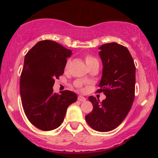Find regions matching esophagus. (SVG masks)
Here are the masks:
<instances>
[{
  "label": "esophagus",
  "mask_w": 158,
  "mask_h": 158,
  "mask_svg": "<svg viewBox=\"0 0 158 158\" xmlns=\"http://www.w3.org/2000/svg\"><path fill=\"white\" fill-rule=\"evenodd\" d=\"M77 99H78V101H81V102H84V101H86V98H85V97L82 96H79L78 98H77Z\"/></svg>",
  "instance_id": "obj_1"
}]
</instances>
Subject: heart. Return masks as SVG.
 <instances>
[{
    "instance_id": "b5f03b06",
    "label": "heart",
    "mask_w": 158,
    "mask_h": 158,
    "mask_svg": "<svg viewBox=\"0 0 158 158\" xmlns=\"http://www.w3.org/2000/svg\"><path fill=\"white\" fill-rule=\"evenodd\" d=\"M85 61L86 64H87L88 66H89L90 64L94 63V62H98V61H97V60L96 59V58L94 57H92V56H90V55H87V56H86V57H85ZM68 63H69V62H67L66 68H67V67H68ZM75 85H76L77 87H78V88L81 87V83H80V82H76Z\"/></svg>"
}]
</instances>
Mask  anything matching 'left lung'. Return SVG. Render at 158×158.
<instances>
[{"label":"left lung","mask_w":158,"mask_h":158,"mask_svg":"<svg viewBox=\"0 0 158 158\" xmlns=\"http://www.w3.org/2000/svg\"><path fill=\"white\" fill-rule=\"evenodd\" d=\"M98 49L103 71L97 92H103L106 98L100 102L96 97H88L94 108L85 120L95 130L105 132L116 129L130 111L135 98L136 68L127 47L112 42Z\"/></svg>","instance_id":"left-lung-1"}]
</instances>
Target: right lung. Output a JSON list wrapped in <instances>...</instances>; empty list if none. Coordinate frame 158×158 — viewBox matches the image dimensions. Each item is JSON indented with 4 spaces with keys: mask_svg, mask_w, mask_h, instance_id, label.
I'll use <instances>...</instances> for the list:
<instances>
[{
    "mask_svg": "<svg viewBox=\"0 0 158 158\" xmlns=\"http://www.w3.org/2000/svg\"><path fill=\"white\" fill-rule=\"evenodd\" d=\"M73 52L56 42L43 40L28 52L20 79L21 102L26 116L43 131L53 130L63 122L67 109L77 101L75 93H53L55 80L64 73Z\"/></svg>",
    "mask_w": 158,
    "mask_h": 158,
    "instance_id": "obj_1",
    "label": "right lung"
}]
</instances>
